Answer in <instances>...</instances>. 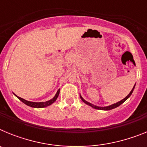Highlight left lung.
Instances as JSON below:
<instances>
[{"label":"left lung","mask_w":147,"mask_h":147,"mask_svg":"<svg viewBox=\"0 0 147 147\" xmlns=\"http://www.w3.org/2000/svg\"><path fill=\"white\" fill-rule=\"evenodd\" d=\"M135 86H136V85H135L134 87L132 88V90H131V91H130V93H129V94L127 95V96L125 97V98H123V99H122V100H121L120 102H118L117 103L113 104V105H109V106H107V107H98V106H96V105H93V104L90 103V102H87V101H85V100L84 99V98H83L82 97L81 95H80V98H81L82 101V102H84V103H85V104H86V105H89V106H90V107H93V108L96 109V110H112V109L115 108V107H119V106H120V105H121V104H123L124 102H125V101L127 99V98H129V96H130L131 95H132V92H133V90H134Z\"/></svg>","instance_id":"obj_1"}]
</instances>
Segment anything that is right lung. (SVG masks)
I'll return each instance as SVG.
<instances>
[{
    "label": "right lung",
    "instance_id": "1",
    "mask_svg": "<svg viewBox=\"0 0 147 147\" xmlns=\"http://www.w3.org/2000/svg\"><path fill=\"white\" fill-rule=\"evenodd\" d=\"M14 94H15V93H14ZM59 89L57 90V93H56L55 96H54V98H51V99H50V100H49V101H47V102H29V101H27V100L23 99V98L18 96H16L15 94V96L17 97V98H19V99H20L22 102H23V103L25 104V105H28V106H29V107H34V108H43V107H48V106H49V105H52V104L55 102L56 100H57V98H58V96H59Z\"/></svg>",
    "mask_w": 147,
    "mask_h": 147
}]
</instances>
